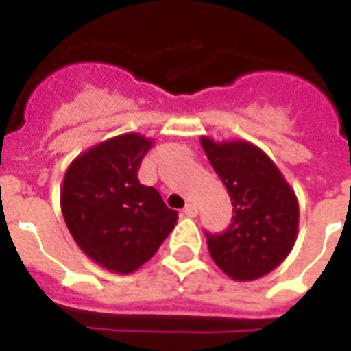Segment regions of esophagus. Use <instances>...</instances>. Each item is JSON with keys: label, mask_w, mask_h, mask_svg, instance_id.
Here are the masks:
<instances>
[{"label": "esophagus", "mask_w": 351, "mask_h": 351, "mask_svg": "<svg viewBox=\"0 0 351 351\" xmlns=\"http://www.w3.org/2000/svg\"><path fill=\"white\" fill-rule=\"evenodd\" d=\"M184 215H186V217H191L193 219V217H197L198 215V208L193 202H189L186 208H184Z\"/></svg>", "instance_id": "obj_1"}]
</instances>
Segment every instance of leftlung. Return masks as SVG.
<instances>
[{
  "label": "left lung",
  "mask_w": 351,
  "mask_h": 351,
  "mask_svg": "<svg viewBox=\"0 0 351 351\" xmlns=\"http://www.w3.org/2000/svg\"><path fill=\"white\" fill-rule=\"evenodd\" d=\"M215 173L233 204V222L220 234L206 233L215 264L233 280H256L293 250L299 202L275 162L245 140L200 138Z\"/></svg>",
  "instance_id": "obj_1"
}]
</instances>
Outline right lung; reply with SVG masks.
Here are the masks:
<instances>
[{
    "instance_id": "obj_1",
    "label": "right lung",
    "mask_w": 351,
    "mask_h": 351,
    "mask_svg": "<svg viewBox=\"0 0 351 351\" xmlns=\"http://www.w3.org/2000/svg\"><path fill=\"white\" fill-rule=\"evenodd\" d=\"M153 140L125 132L71 162L62 186V213L78 247L112 273L136 271L158 251L178 219L138 167Z\"/></svg>"
}]
</instances>
